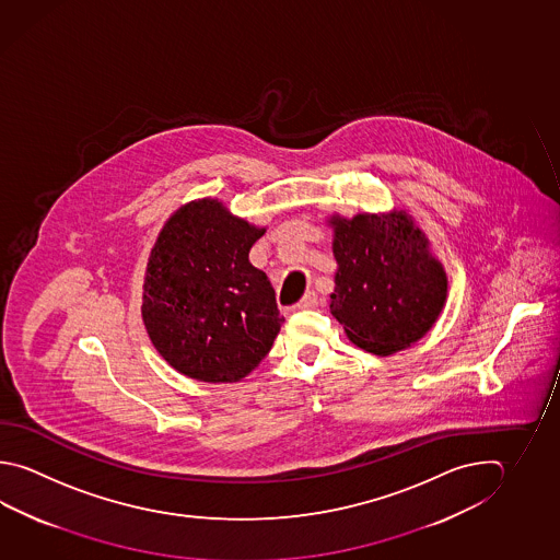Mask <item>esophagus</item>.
Instances as JSON below:
<instances>
[{"label": "esophagus", "instance_id": "1", "mask_svg": "<svg viewBox=\"0 0 560 560\" xmlns=\"http://www.w3.org/2000/svg\"><path fill=\"white\" fill-rule=\"evenodd\" d=\"M318 305V296L315 291H308L301 301H299V308H315Z\"/></svg>", "mask_w": 560, "mask_h": 560}]
</instances>
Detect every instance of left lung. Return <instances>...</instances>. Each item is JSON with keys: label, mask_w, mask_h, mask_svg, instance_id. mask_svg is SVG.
I'll return each instance as SVG.
<instances>
[{"label": "left lung", "mask_w": 560, "mask_h": 560, "mask_svg": "<svg viewBox=\"0 0 560 560\" xmlns=\"http://www.w3.org/2000/svg\"><path fill=\"white\" fill-rule=\"evenodd\" d=\"M337 259L330 313L347 337L378 357L408 349L440 317L447 277L406 211L332 215Z\"/></svg>", "instance_id": "1"}]
</instances>
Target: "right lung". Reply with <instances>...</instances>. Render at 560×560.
Masks as SVG:
<instances>
[{
  "label": "right lung",
  "instance_id": "add662e5",
  "mask_svg": "<svg viewBox=\"0 0 560 560\" xmlns=\"http://www.w3.org/2000/svg\"><path fill=\"white\" fill-rule=\"evenodd\" d=\"M265 233L222 201L182 206L148 259L142 320L160 357L200 382H237L267 357L285 318L267 275L249 264Z\"/></svg>",
  "mask_w": 560,
  "mask_h": 560
}]
</instances>
